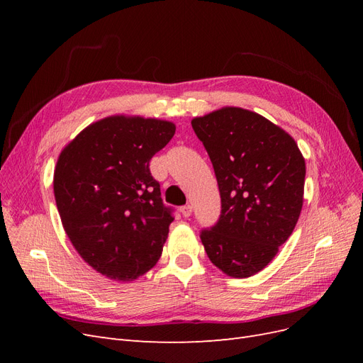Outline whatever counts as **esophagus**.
<instances>
[{
    "instance_id": "1",
    "label": "esophagus",
    "mask_w": 363,
    "mask_h": 363,
    "mask_svg": "<svg viewBox=\"0 0 363 363\" xmlns=\"http://www.w3.org/2000/svg\"><path fill=\"white\" fill-rule=\"evenodd\" d=\"M180 212H182V215H183L184 218H189V216L192 215V206H189V204L182 206V207H180Z\"/></svg>"
}]
</instances>
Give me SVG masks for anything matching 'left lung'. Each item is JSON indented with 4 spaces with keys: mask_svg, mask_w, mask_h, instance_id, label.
Segmentation results:
<instances>
[{
    "mask_svg": "<svg viewBox=\"0 0 363 363\" xmlns=\"http://www.w3.org/2000/svg\"><path fill=\"white\" fill-rule=\"evenodd\" d=\"M212 160L221 216L201 242L216 268L255 276L276 257L298 221L306 162L294 138L269 119L227 106L192 121Z\"/></svg>",
    "mask_w": 363,
    "mask_h": 363,
    "instance_id": "1",
    "label": "left lung"
}]
</instances>
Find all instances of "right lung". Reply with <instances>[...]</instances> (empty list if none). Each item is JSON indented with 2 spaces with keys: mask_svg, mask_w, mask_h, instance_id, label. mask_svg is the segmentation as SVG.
I'll return each mask as SVG.
<instances>
[{
  "mask_svg": "<svg viewBox=\"0 0 363 363\" xmlns=\"http://www.w3.org/2000/svg\"><path fill=\"white\" fill-rule=\"evenodd\" d=\"M175 133L171 121L112 115L83 128L59 155L54 196L82 259L131 281L156 265L174 221L150 160Z\"/></svg>",
  "mask_w": 363,
  "mask_h": 363,
  "instance_id": "1",
  "label": "right lung"
}]
</instances>
